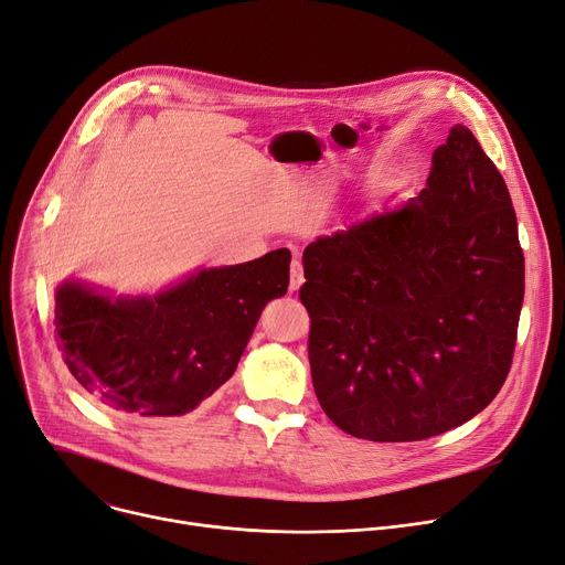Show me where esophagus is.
<instances>
[{
	"mask_svg": "<svg viewBox=\"0 0 565 565\" xmlns=\"http://www.w3.org/2000/svg\"><path fill=\"white\" fill-rule=\"evenodd\" d=\"M302 284H305L302 263H300V260H292V263H290V284H288L290 292H298V290L302 288Z\"/></svg>",
	"mask_w": 565,
	"mask_h": 565,
	"instance_id": "obj_1",
	"label": "esophagus"
}]
</instances>
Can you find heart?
Listing matches in <instances>:
<instances>
[{"instance_id": "obj_1", "label": "heart", "mask_w": 565, "mask_h": 565, "mask_svg": "<svg viewBox=\"0 0 565 565\" xmlns=\"http://www.w3.org/2000/svg\"><path fill=\"white\" fill-rule=\"evenodd\" d=\"M422 167H424L422 160L409 158V160L403 162V167L396 171L394 183H396V185H407V183H412V181H417L419 173H422Z\"/></svg>"}]
</instances>
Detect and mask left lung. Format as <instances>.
I'll use <instances>...</instances> for the list:
<instances>
[{
    "label": "left lung",
    "instance_id": "8db88e82",
    "mask_svg": "<svg viewBox=\"0 0 565 565\" xmlns=\"http://www.w3.org/2000/svg\"><path fill=\"white\" fill-rule=\"evenodd\" d=\"M311 380L348 435L417 441L486 409L509 375L524 256L507 183L465 126L426 190L305 249Z\"/></svg>",
    "mask_w": 565,
    "mask_h": 565
}]
</instances>
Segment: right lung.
Wrapping results in <instances>:
<instances>
[{"label":"right lung","mask_w":565,"mask_h":565,"mask_svg":"<svg viewBox=\"0 0 565 565\" xmlns=\"http://www.w3.org/2000/svg\"><path fill=\"white\" fill-rule=\"evenodd\" d=\"M290 252L201 267L156 295L56 286V334L68 371L130 417H183L233 375L265 305L288 290Z\"/></svg>","instance_id":"right-lung-1"}]
</instances>
